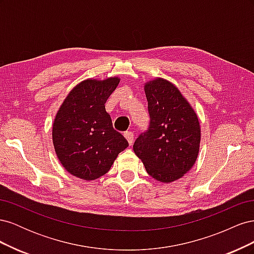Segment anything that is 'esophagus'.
<instances>
[{
	"mask_svg": "<svg viewBox=\"0 0 254 254\" xmlns=\"http://www.w3.org/2000/svg\"><path fill=\"white\" fill-rule=\"evenodd\" d=\"M125 137H126V140L128 141V143H129V145H132V143H133V139H134V136H133V133L132 132H130V131H127V132H125Z\"/></svg>",
	"mask_w": 254,
	"mask_h": 254,
	"instance_id": "1",
	"label": "esophagus"
}]
</instances>
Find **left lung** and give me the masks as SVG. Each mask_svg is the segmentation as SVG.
Masks as SVG:
<instances>
[{
    "label": "left lung",
    "instance_id": "1",
    "mask_svg": "<svg viewBox=\"0 0 254 254\" xmlns=\"http://www.w3.org/2000/svg\"><path fill=\"white\" fill-rule=\"evenodd\" d=\"M149 126L133 144L135 155L153 179L170 183L195 164L200 125L195 111L172 82L156 78L145 83Z\"/></svg>",
    "mask_w": 254,
    "mask_h": 254
}]
</instances>
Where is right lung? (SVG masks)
<instances>
[{"instance_id":"add662e5","label":"right lung","mask_w":254,"mask_h":254,"mask_svg":"<svg viewBox=\"0 0 254 254\" xmlns=\"http://www.w3.org/2000/svg\"><path fill=\"white\" fill-rule=\"evenodd\" d=\"M119 77L87 79L76 86L60 106L53 124V143L60 163L71 175L95 180L108 173L128 142L113 129L105 104Z\"/></svg>"}]
</instances>
